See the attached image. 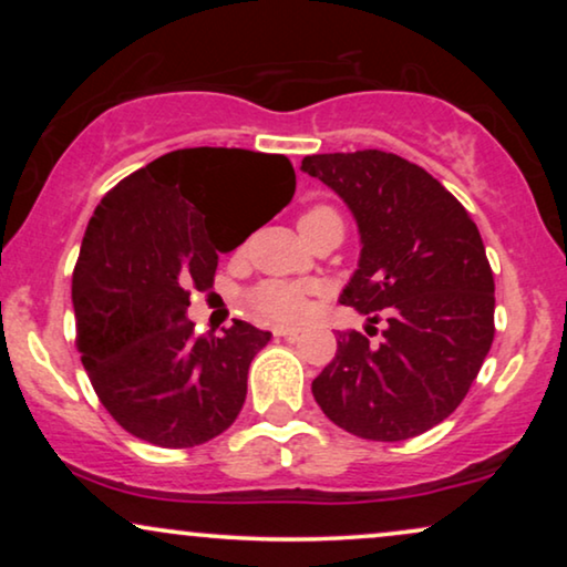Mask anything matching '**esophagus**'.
I'll return each instance as SVG.
<instances>
[{
    "mask_svg": "<svg viewBox=\"0 0 567 567\" xmlns=\"http://www.w3.org/2000/svg\"><path fill=\"white\" fill-rule=\"evenodd\" d=\"M299 328H276L274 330V336H278V338H286V340H297L299 338Z\"/></svg>",
    "mask_w": 567,
    "mask_h": 567,
    "instance_id": "1",
    "label": "esophagus"
}]
</instances>
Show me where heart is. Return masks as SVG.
Segmentation results:
<instances>
[{
    "instance_id": "obj_1",
    "label": "heart",
    "mask_w": 567,
    "mask_h": 567,
    "mask_svg": "<svg viewBox=\"0 0 567 567\" xmlns=\"http://www.w3.org/2000/svg\"><path fill=\"white\" fill-rule=\"evenodd\" d=\"M317 214H330L328 206H315L301 216L312 219ZM307 289L293 281H262L250 291V307L255 315L268 322H297L307 312Z\"/></svg>"
}]
</instances>
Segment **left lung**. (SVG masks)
Listing matches in <instances>:
<instances>
[{
    "label": "left lung",
    "instance_id": "8db88e82",
    "mask_svg": "<svg viewBox=\"0 0 567 567\" xmlns=\"http://www.w3.org/2000/svg\"><path fill=\"white\" fill-rule=\"evenodd\" d=\"M301 169L346 200L361 260L340 305L369 315V336L338 332L312 382L322 413L369 441L421 436L460 408L495 336V281L483 237L423 167L382 150L312 154Z\"/></svg>",
    "mask_w": 567,
    "mask_h": 567
}]
</instances>
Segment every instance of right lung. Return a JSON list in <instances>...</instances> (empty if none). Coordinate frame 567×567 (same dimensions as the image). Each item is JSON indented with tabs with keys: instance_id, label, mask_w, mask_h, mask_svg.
Segmentation results:
<instances>
[{
	"instance_id": "add662e5",
	"label": "right lung",
	"mask_w": 567,
	"mask_h": 567,
	"mask_svg": "<svg viewBox=\"0 0 567 567\" xmlns=\"http://www.w3.org/2000/svg\"><path fill=\"white\" fill-rule=\"evenodd\" d=\"M297 175L284 154L196 146L162 154L107 190L84 231L72 276L76 348L113 421L165 449L198 446L235 423L247 369L270 340L235 320L196 336L190 289L214 286L221 252L247 228L241 204H289Z\"/></svg>"
}]
</instances>
